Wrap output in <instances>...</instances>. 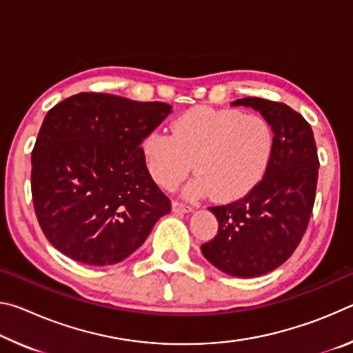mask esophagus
<instances>
[{
    "mask_svg": "<svg viewBox=\"0 0 353 353\" xmlns=\"http://www.w3.org/2000/svg\"><path fill=\"white\" fill-rule=\"evenodd\" d=\"M171 207H172V212H174V213H190V212H193V208H191L190 205L182 204V202H177V201L172 202Z\"/></svg>",
    "mask_w": 353,
    "mask_h": 353,
    "instance_id": "esophagus-1",
    "label": "esophagus"
}]
</instances>
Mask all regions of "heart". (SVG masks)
<instances>
[{"instance_id": "1", "label": "heart", "mask_w": 353, "mask_h": 353, "mask_svg": "<svg viewBox=\"0 0 353 353\" xmlns=\"http://www.w3.org/2000/svg\"><path fill=\"white\" fill-rule=\"evenodd\" d=\"M140 149L149 176L160 188L174 190L194 168L198 176L185 187L188 199L213 196L218 202H234L265 179L276 134L256 113L198 105L174 119L172 134L149 130Z\"/></svg>"}]
</instances>
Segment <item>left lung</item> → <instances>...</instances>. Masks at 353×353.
Wrapping results in <instances>:
<instances>
[{"mask_svg":"<svg viewBox=\"0 0 353 353\" xmlns=\"http://www.w3.org/2000/svg\"><path fill=\"white\" fill-rule=\"evenodd\" d=\"M232 105L252 107L271 123L276 151L259 187L227 205L208 207L219 227L201 250L219 271L249 279L276 270L301 243L314 205L319 160L312 126L291 107L261 98Z\"/></svg>","mask_w":353,"mask_h":353,"instance_id":"left-lung-1","label":"left lung"}]
</instances>
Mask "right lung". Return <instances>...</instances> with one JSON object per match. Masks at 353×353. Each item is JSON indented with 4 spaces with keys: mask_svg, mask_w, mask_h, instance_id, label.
<instances>
[{
    "mask_svg": "<svg viewBox=\"0 0 353 353\" xmlns=\"http://www.w3.org/2000/svg\"><path fill=\"white\" fill-rule=\"evenodd\" d=\"M171 109L157 101L79 93L46 113L32 149L31 190L41 230L63 255L115 265L171 212L140 149Z\"/></svg>",
    "mask_w": 353,
    "mask_h": 353,
    "instance_id": "1",
    "label": "right lung"
}]
</instances>
